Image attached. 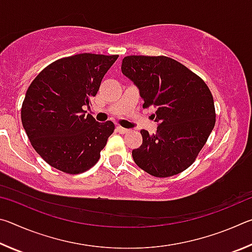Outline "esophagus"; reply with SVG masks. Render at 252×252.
Here are the masks:
<instances>
[{
	"label": "esophagus",
	"mask_w": 252,
	"mask_h": 252,
	"mask_svg": "<svg viewBox=\"0 0 252 252\" xmlns=\"http://www.w3.org/2000/svg\"><path fill=\"white\" fill-rule=\"evenodd\" d=\"M117 131L121 134H125V133H127V132H129V130L126 129V127H122V126H117Z\"/></svg>",
	"instance_id": "esophagus-1"
}]
</instances>
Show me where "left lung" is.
Masks as SVG:
<instances>
[{
	"label": "left lung",
	"mask_w": 252,
	"mask_h": 252,
	"mask_svg": "<svg viewBox=\"0 0 252 252\" xmlns=\"http://www.w3.org/2000/svg\"><path fill=\"white\" fill-rule=\"evenodd\" d=\"M121 70L139 89L143 108H157L152 114L157 132L141 130V147L132 151L136 165L158 178L189 168L216 123L215 103L207 84L167 57L130 55L122 60Z\"/></svg>",
	"instance_id": "8db88e82"
}]
</instances>
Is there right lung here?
<instances>
[{
  "mask_svg": "<svg viewBox=\"0 0 252 252\" xmlns=\"http://www.w3.org/2000/svg\"><path fill=\"white\" fill-rule=\"evenodd\" d=\"M118 55L82 53L58 60L42 70L25 94L21 119L42 159L70 174L87 171L100 158L113 122L85 116L101 81Z\"/></svg>",
  "mask_w": 252,
  "mask_h": 252,
  "instance_id": "right-lung-1",
  "label": "right lung"
}]
</instances>
